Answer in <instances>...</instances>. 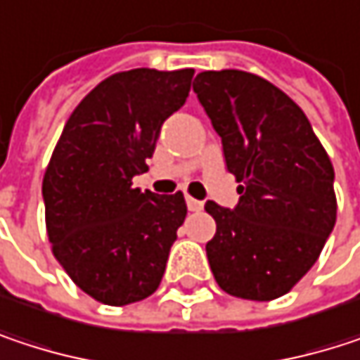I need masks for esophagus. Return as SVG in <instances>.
Wrapping results in <instances>:
<instances>
[{
    "mask_svg": "<svg viewBox=\"0 0 360 360\" xmlns=\"http://www.w3.org/2000/svg\"><path fill=\"white\" fill-rule=\"evenodd\" d=\"M185 202H187V208H189L191 212H200V210L204 208V204H202L200 200H193V198H189V195L185 198Z\"/></svg>",
    "mask_w": 360,
    "mask_h": 360,
    "instance_id": "esophagus-1",
    "label": "esophagus"
}]
</instances>
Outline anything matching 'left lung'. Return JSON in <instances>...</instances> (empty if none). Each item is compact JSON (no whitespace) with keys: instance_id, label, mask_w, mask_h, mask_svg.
<instances>
[{"instance_id":"8db88e82","label":"left lung","mask_w":360,"mask_h":360,"mask_svg":"<svg viewBox=\"0 0 360 360\" xmlns=\"http://www.w3.org/2000/svg\"><path fill=\"white\" fill-rule=\"evenodd\" d=\"M193 91L240 183L233 210L204 206L217 221L212 275L231 296L275 300L309 273L335 225L331 160L300 106L262 77L206 70Z\"/></svg>"}]
</instances>
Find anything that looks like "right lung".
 Masks as SVG:
<instances>
[{
	"label": "right lung",
	"instance_id": "obj_1",
	"mask_svg": "<svg viewBox=\"0 0 360 360\" xmlns=\"http://www.w3.org/2000/svg\"><path fill=\"white\" fill-rule=\"evenodd\" d=\"M193 68H133L91 89L70 114L43 177L53 256L91 298L124 307L152 296L187 206L183 193L133 187L162 122L185 104Z\"/></svg>",
	"mask_w": 360,
	"mask_h": 360
}]
</instances>
